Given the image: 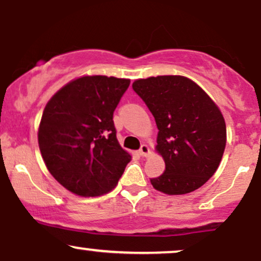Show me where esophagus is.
<instances>
[{"instance_id": "34e87169", "label": "esophagus", "mask_w": 261, "mask_h": 261, "mask_svg": "<svg viewBox=\"0 0 261 261\" xmlns=\"http://www.w3.org/2000/svg\"><path fill=\"white\" fill-rule=\"evenodd\" d=\"M149 153V148L147 145H141V147L139 149V154L141 157H146Z\"/></svg>"}]
</instances>
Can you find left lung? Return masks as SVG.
Listing matches in <instances>:
<instances>
[{"mask_svg": "<svg viewBox=\"0 0 261 261\" xmlns=\"http://www.w3.org/2000/svg\"><path fill=\"white\" fill-rule=\"evenodd\" d=\"M133 89L158 127L157 151L166 170L151 179L155 190L181 195L215 174L226 147V122L216 104L191 80L157 76L137 80Z\"/></svg>", "mask_w": 261, "mask_h": 261, "instance_id": "8db88e82", "label": "left lung"}]
</instances>
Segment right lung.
I'll return each instance as SVG.
<instances>
[{
	"mask_svg": "<svg viewBox=\"0 0 261 261\" xmlns=\"http://www.w3.org/2000/svg\"><path fill=\"white\" fill-rule=\"evenodd\" d=\"M130 80L85 76L62 87L45 107L38 141L62 187L80 196L112 190L131 161L116 140L114 110Z\"/></svg>",
	"mask_w": 261,
	"mask_h": 261,
	"instance_id": "obj_1",
	"label": "right lung"
}]
</instances>
